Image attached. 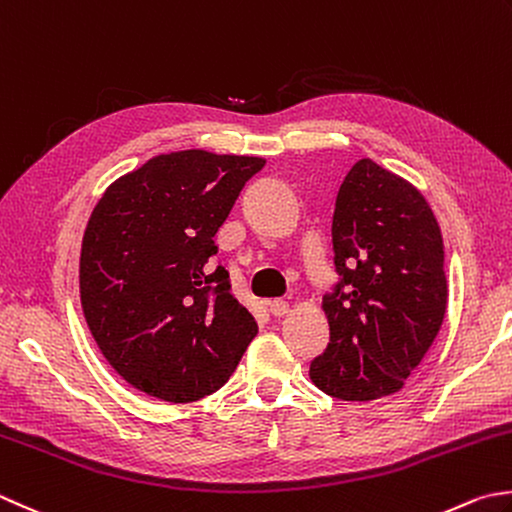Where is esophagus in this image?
Returning <instances> with one entry per match:
<instances>
[{
	"label": "esophagus",
	"instance_id": "1",
	"mask_svg": "<svg viewBox=\"0 0 512 512\" xmlns=\"http://www.w3.org/2000/svg\"><path fill=\"white\" fill-rule=\"evenodd\" d=\"M268 308H270V313H273L275 317H284L288 313L290 306H288L286 299H270Z\"/></svg>",
	"mask_w": 512,
	"mask_h": 512
}]
</instances>
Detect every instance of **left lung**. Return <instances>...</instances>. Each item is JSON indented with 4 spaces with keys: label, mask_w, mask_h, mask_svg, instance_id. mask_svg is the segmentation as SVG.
Listing matches in <instances>:
<instances>
[{
    "label": "left lung",
    "mask_w": 512,
    "mask_h": 512,
    "mask_svg": "<svg viewBox=\"0 0 512 512\" xmlns=\"http://www.w3.org/2000/svg\"><path fill=\"white\" fill-rule=\"evenodd\" d=\"M333 250L339 282L322 302L330 342L310 379L330 397L373 402L404 388L442 328V230L413 184L359 159L339 186Z\"/></svg>",
    "instance_id": "obj_1"
}]
</instances>
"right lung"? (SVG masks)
Wrapping results in <instances>:
<instances>
[{"label": "right lung", "mask_w": 512, "mask_h": 512, "mask_svg": "<svg viewBox=\"0 0 512 512\" xmlns=\"http://www.w3.org/2000/svg\"><path fill=\"white\" fill-rule=\"evenodd\" d=\"M266 159L177 150L115 179L93 208L79 297L95 342L126 382L170 404L222 388L257 322L213 268L215 233Z\"/></svg>", "instance_id": "1"}]
</instances>
